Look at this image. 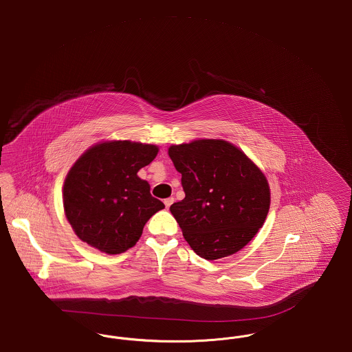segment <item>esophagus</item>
Instances as JSON below:
<instances>
[{"instance_id": "esophagus-1", "label": "esophagus", "mask_w": 352, "mask_h": 352, "mask_svg": "<svg viewBox=\"0 0 352 352\" xmlns=\"http://www.w3.org/2000/svg\"><path fill=\"white\" fill-rule=\"evenodd\" d=\"M164 203H165V207H166V208H169L170 206L174 203V197H168V199H165V200H164Z\"/></svg>"}]
</instances>
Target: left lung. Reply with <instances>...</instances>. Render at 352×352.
<instances>
[{
    "label": "left lung",
    "mask_w": 352,
    "mask_h": 352,
    "mask_svg": "<svg viewBox=\"0 0 352 352\" xmlns=\"http://www.w3.org/2000/svg\"><path fill=\"white\" fill-rule=\"evenodd\" d=\"M184 199L170 212L195 253L208 261L237 253L262 228L270 208L263 173L224 140L171 145Z\"/></svg>",
    "instance_id": "1"
}]
</instances>
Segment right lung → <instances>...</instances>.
I'll use <instances>...</instances> for the list:
<instances>
[{
    "label": "right lung",
    "mask_w": 352,
    "mask_h": 352,
    "mask_svg": "<svg viewBox=\"0 0 352 352\" xmlns=\"http://www.w3.org/2000/svg\"><path fill=\"white\" fill-rule=\"evenodd\" d=\"M158 153L151 144L109 141L81 155L64 183V210L74 233L106 254L124 253L144 226L164 210L151 186L138 177Z\"/></svg>",
    "instance_id": "right-lung-1"
}]
</instances>
